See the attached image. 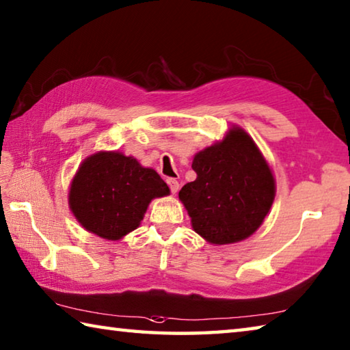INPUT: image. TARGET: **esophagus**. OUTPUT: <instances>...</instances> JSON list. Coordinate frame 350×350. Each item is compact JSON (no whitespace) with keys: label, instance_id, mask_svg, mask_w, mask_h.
Segmentation results:
<instances>
[{"label":"esophagus","instance_id":"34e87169","mask_svg":"<svg viewBox=\"0 0 350 350\" xmlns=\"http://www.w3.org/2000/svg\"><path fill=\"white\" fill-rule=\"evenodd\" d=\"M167 183H168V187H170L171 193H173V194H176L177 191H179L180 185H179V182H177L176 179H168V180H167Z\"/></svg>","mask_w":350,"mask_h":350}]
</instances>
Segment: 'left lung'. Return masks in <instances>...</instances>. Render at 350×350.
Listing matches in <instances>:
<instances>
[{
	"instance_id": "obj_1",
	"label": "left lung",
	"mask_w": 350,
	"mask_h": 350,
	"mask_svg": "<svg viewBox=\"0 0 350 350\" xmlns=\"http://www.w3.org/2000/svg\"><path fill=\"white\" fill-rule=\"evenodd\" d=\"M197 179L183 185L179 199L194 231L209 243L250 237L263 224L275 196L271 168L257 145L240 129L194 156Z\"/></svg>"
}]
</instances>
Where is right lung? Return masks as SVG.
<instances>
[{
    "label": "right lung",
    "mask_w": 350,
    "mask_h": 350,
    "mask_svg": "<svg viewBox=\"0 0 350 350\" xmlns=\"http://www.w3.org/2000/svg\"><path fill=\"white\" fill-rule=\"evenodd\" d=\"M168 193L161 176L141 167L135 157L100 151L82 162L72 182L68 203L87 231L118 240L136 230L154 197Z\"/></svg>",
    "instance_id": "1"
}]
</instances>
